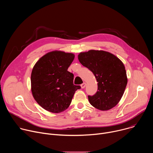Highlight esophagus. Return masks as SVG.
<instances>
[{"label": "esophagus", "mask_w": 153, "mask_h": 153, "mask_svg": "<svg viewBox=\"0 0 153 153\" xmlns=\"http://www.w3.org/2000/svg\"><path fill=\"white\" fill-rule=\"evenodd\" d=\"M81 88H85V87L86 86V83L85 82H84V83H83L82 84H81Z\"/></svg>", "instance_id": "esophagus-1"}]
</instances>
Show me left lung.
<instances>
[{
    "label": "left lung",
    "mask_w": 153,
    "mask_h": 153,
    "mask_svg": "<svg viewBox=\"0 0 153 153\" xmlns=\"http://www.w3.org/2000/svg\"><path fill=\"white\" fill-rule=\"evenodd\" d=\"M78 59L83 66L94 74L98 82L97 92L88 96L90 104L102 111L114 107L121 99L127 84L122 62L110 53L99 50L80 53Z\"/></svg>",
    "instance_id": "8db88e82"
}]
</instances>
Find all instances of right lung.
<instances>
[{
	"label": "right lung",
	"mask_w": 153,
	"mask_h": 153,
	"mask_svg": "<svg viewBox=\"0 0 153 153\" xmlns=\"http://www.w3.org/2000/svg\"><path fill=\"white\" fill-rule=\"evenodd\" d=\"M74 59L72 53L52 51L35 64L31 76L33 96L45 110L54 113L63 111L70 106L80 85L73 83L74 75L68 68Z\"/></svg>",
	"instance_id": "obj_1"
}]
</instances>
